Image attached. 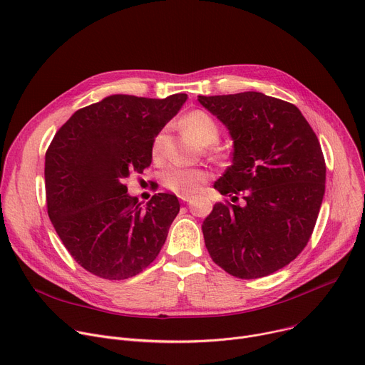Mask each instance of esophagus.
I'll use <instances>...</instances> for the list:
<instances>
[{
	"mask_svg": "<svg viewBox=\"0 0 365 365\" xmlns=\"http://www.w3.org/2000/svg\"><path fill=\"white\" fill-rule=\"evenodd\" d=\"M179 200L183 202H187L190 200V196H179Z\"/></svg>",
	"mask_w": 365,
	"mask_h": 365,
	"instance_id": "obj_1",
	"label": "esophagus"
}]
</instances>
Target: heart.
Wrapping results in <instances>:
<instances>
[{"mask_svg": "<svg viewBox=\"0 0 365 365\" xmlns=\"http://www.w3.org/2000/svg\"><path fill=\"white\" fill-rule=\"evenodd\" d=\"M185 128L202 144H212L218 140L220 129L217 122L202 110H193L183 119ZM165 132L160 130L153 143V155L161 157ZM208 180V172L201 168H190L185 164H172L161 173L163 185L179 196H190L201 189Z\"/></svg>", "mask_w": 365, "mask_h": 365, "instance_id": "1", "label": "heart"}]
</instances>
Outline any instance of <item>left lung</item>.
Segmentation results:
<instances>
[{
	"mask_svg": "<svg viewBox=\"0 0 365 365\" xmlns=\"http://www.w3.org/2000/svg\"><path fill=\"white\" fill-rule=\"evenodd\" d=\"M233 140V164L214 183L236 202L215 204L202 224L212 260L255 279L287 267L306 247L324 195L326 164L297 106L257 91L197 96Z\"/></svg>",
	"mask_w": 365,
	"mask_h": 365,
	"instance_id": "obj_1",
	"label": "left lung"
}]
</instances>
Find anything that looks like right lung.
<instances>
[{
  "label": "right lung",
  "instance_id": "right-lung-1",
  "mask_svg": "<svg viewBox=\"0 0 365 365\" xmlns=\"http://www.w3.org/2000/svg\"><path fill=\"white\" fill-rule=\"evenodd\" d=\"M113 94L77 110L45 155L48 215L81 267L103 279L138 275L157 257L180 204L155 193L145 207L123 183L151 164L153 143L186 102Z\"/></svg>",
  "mask_w": 365,
  "mask_h": 365
}]
</instances>
